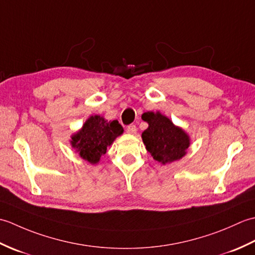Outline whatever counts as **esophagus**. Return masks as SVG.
Wrapping results in <instances>:
<instances>
[{
  "label": "esophagus",
  "mask_w": 255,
  "mask_h": 255,
  "mask_svg": "<svg viewBox=\"0 0 255 255\" xmlns=\"http://www.w3.org/2000/svg\"><path fill=\"white\" fill-rule=\"evenodd\" d=\"M126 131L129 133V134H136L137 133V127L136 125H129V126L127 127Z\"/></svg>",
  "instance_id": "1"
}]
</instances>
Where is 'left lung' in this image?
<instances>
[{"instance_id":"left-lung-1","label":"left lung","mask_w":255,"mask_h":255,"mask_svg":"<svg viewBox=\"0 0 255 255\" xmlns=\"http://www.w3.org/2000/svg\"><path fill=\"white\" fill-rule=\"evenodd\" d=\"M141 118L149 125L141 134L142 141L155 161L167 164L186 154L191 140L182 128L175 126L160 112L143 113Z\"/></svg>"}]
</instances>
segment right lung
Returning <instances> with one entry per match:
<instances>
[{"label": "right lung", "instance_id": "obj_1", "mask_svg": "<svg viewBox=\"0 0 255 255\" xmlns=\"http://www.w3.org/2000/svg\"><path fill=\"white\" fill-rule=\"evenodd\" d=\"M124 132L118 121L107 122L104 117L94 115L88 118L83 127L71 136V145L83 160L96 164L106 153L107 147Z\"/></svg>", "mask_w": 255, "mask_h": 255}]
</instances>
